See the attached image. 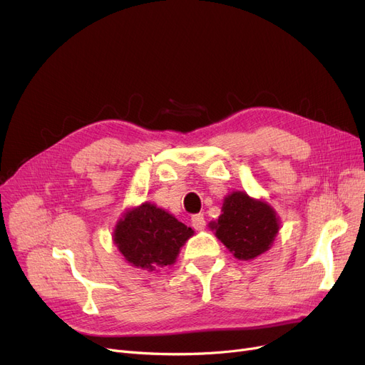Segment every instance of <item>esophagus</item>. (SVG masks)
I'll return each instance as SVG.
<instances>
[{
  "instance_id": "34e87169",
  "label": "esophagus",
  "mask_w": 365,
  "mask_h": 365,
  "mask_svg": "<svg viewBox=\"0 0 365 365\" xmlns=\"http://www.w3.org/2000/svg\"><path fill=\"white\" fill-rule=\"evenodd\" d=\"M192 225L196 230H202L205 227V217L203 214H196L192 217Z\"/></svg>"
}]
</instances>
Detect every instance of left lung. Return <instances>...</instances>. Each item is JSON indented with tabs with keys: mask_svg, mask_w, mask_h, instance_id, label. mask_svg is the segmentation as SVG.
I'll list each match as a JSON object with an SVG mask.
<instances>
[{
	"mask_svg": "<svg viewBox=\"0 0 365 365\" xmlns=\"http://www.w3.org/2000/svg\"><path fill=\"white\" fill-rule=\"evenodd\" d=\"M221 215L210 229L237 259H254L266 252L279 232V217L264 200L233 192L224 197Z\"/></svg>",
	"mask_w": 365,
	"mask_h": 365,
	"instance_id": "obj_1",
	"label": "left lung"
}]
</instances>
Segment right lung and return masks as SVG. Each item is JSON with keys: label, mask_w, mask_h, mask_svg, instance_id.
<instances>
[{"label": "right lung", "mask_w": 365, "mask_h": 365, "mask_svg": "<svg viewBox=\"0 0 365 365\" xmlns=\"http://www.w3.org/2000/svg\"><path fill=\"white\" fill-rule=\"evenodd\" d=\"M193 233L172 214L145 202L117 221L113 239L130 266L159 272L175 263L181 247Z\"/></svg>", "instance_id": "add662e5"}]
</instances>
